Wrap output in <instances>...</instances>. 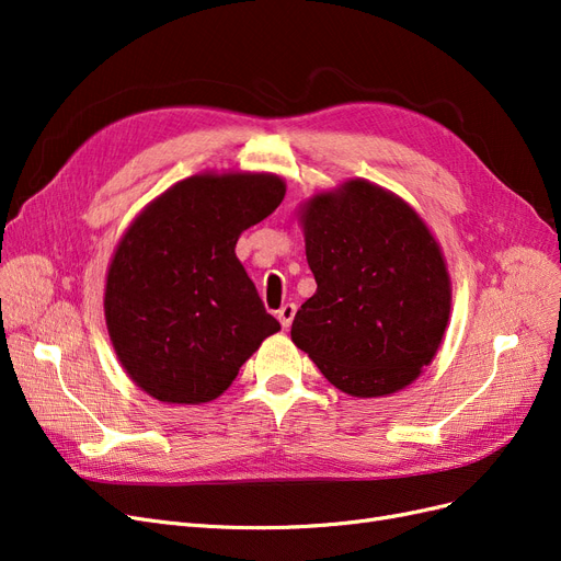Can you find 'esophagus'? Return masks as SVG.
Returning <instances> with one entry per match:
<instances>
[{
    "label": "esophagus",
    "mask_w": 561,
    "mask_h": 561,
    "mask_svg": "<svg viewBox=\"0 0 561 561\" xmlns=\"http://www.w3.org/2000/svg\"><path fill=\"white\" fill-rule=\"evenodd\" d=\"M295 313H297V307L295 304H283V307L278 309V320H280V325L287 330L293 325V320H295Z\"/></svg>",
    "instance_id": "obj_1"
}]
</instances>
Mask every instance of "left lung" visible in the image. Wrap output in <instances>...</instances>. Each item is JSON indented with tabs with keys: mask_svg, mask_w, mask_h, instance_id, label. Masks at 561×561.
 <instances>
[{
	"mask_svg": "<svg viewBox=\"0 0 561 561\" xmlns=\"http://www.w3.org/2000/svg\"><path fill=\"white\" fill-rule=\"evenodd\" d=\"M301 222L318 290L293 320V342L348 396L412 383L443 342L451 304L428 227L365 180L313 196Z\"/></svg>",
	"mask_w": 561,
	"mask_h": 561,
	"instance_id": "left-lung-1",
	"label": "left lung"
}]
</instances>
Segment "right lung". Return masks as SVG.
I'll use <instances>...</instances> for the list:
<instances>
[{
  "mask_svg": "<svg viewBox=\"0 0 561 561\" xmlns=\"http://www.w3.org/2000/svg\"><path fill=\"white\" fill-rule=\"evenodd\" d=\"M283 196L276 175H194L126 231L110 264L105 318L118 360L151 398L215 400L280 330L236 257V241Z\"/></svg>",
  "mask_w": 561,
  "mask_h": 561,
  "instance_id": "1",
  "label": "right lung"
}]
</instances>
